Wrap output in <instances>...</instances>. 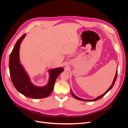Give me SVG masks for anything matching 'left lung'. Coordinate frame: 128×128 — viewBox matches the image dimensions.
Segmentation results:
<instances>
[{
    "label": "left lung",
    "instance_id": "left-lung-1",
    "mask_svg": "<svg viewBox=\"0 0 128 128\" xmlns=\"http://www.w3.org/2000/svg\"><path fill=\"white\" fill-rule=\"evenodd\" d=\"M117 75H118V70H116V72L115 76V77H114V80H113V83H112V84L110 86L109 88H108V90H107L105 92H104V94H102V95H100V96H98V97L96 98L95 99H91V100H87V99H84L80 98L78 97V96H76V95H75L74 94H73V92H72V90H70L71 94H72V96H74V97L75 99H77V100H82V101H86V102H94V101H96V100H98L100 99V98H102V96H104V95H105V94H107V93L108 91H110V90H111V89H112V88L113 87L114 85V84H115V81H116V78H117Z\"/></svg>",
    "mask_w": 128,
    "mask_h": 128
}]
</instances>
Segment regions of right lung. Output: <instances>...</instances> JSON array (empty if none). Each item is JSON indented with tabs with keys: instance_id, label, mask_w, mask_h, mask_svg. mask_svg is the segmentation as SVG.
I'll return each instance as SVG.
<instances>
[{
	"instance_id": "add662e5",
	"label": "right lung",
	"mask_w": 128,
	"mask_h": 128,
	"mask_svg": "<svg viewBox=\"0 0 128 128\" xmlns=\"http://www.w3.org/2000/svg\"><path fill=\"white\" fill-rule=\"evenodd\" d=\"M26 36L22 35L16 42L12 51L9 60V69L12 82L15 88L26 97L42 99L48 97L52 93L58 76L64 70L62 67L49 69V79L44 86H38L32 84L20 60V48L21 42Z\"/></svg>"
}]
</instances>
